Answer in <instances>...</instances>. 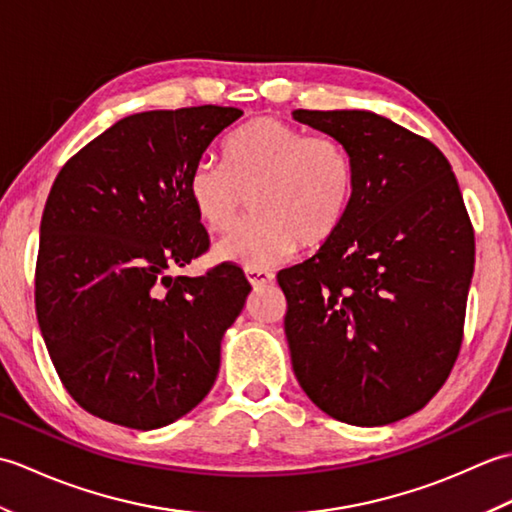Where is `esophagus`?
Here are the masks:
<instances>
[{"mask_svg": "<svg viewBox=\"0 0 512 512\" xmlns=\"http://www.w3.org/2000/svg\"><path fill=\"white\" fill-rule=\"evenodd\" d=\"M246 277L253 288H259V286L270 284V281H273V273H268V270H264V268H246Z\"/></svg>", "mask_w": 512, "mask_h": 512, "instance_id": "esophagus-1", "label": "esophagus"}]
</instances>
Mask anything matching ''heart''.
<instances>
[{
	"instance_id": "1",
	"label": "heart",
	"mask_w": 512,
	"mask_h": 512,
	"mask_svg": "<svg viewBox=\"0 0 512 512\" xmlns=\"http://www.w3.org/2000/svg\"><path fill=\"white\" fill-rule=\"evenodd\" d=\"M224 162L200 160L189 173V198L206 231L231 233L250 195L255 217L217 244L215 255L264 268L299 248L317 250L339 235L356 195V162L332 134L259 116L222 145Z\"/></svg>"
}]
</instances>
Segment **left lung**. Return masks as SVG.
<instances>
[{"label":"left lung","mask_w":512,"mask_h":512,"mask_svg":"<svg viewBox=\"0 0 512 512\" xmlns=\"http://www.w3.org/2000/svg\"><path fill=\"white\" fill-rule=\"evenodd\" d=\"M356 162L343 228L277 275L301 389L328 416L380 427L420 411L458 361L475 233L442 151L365 110H297Z\"/></svg>","instance_id":"obj_1"}]
</instances>
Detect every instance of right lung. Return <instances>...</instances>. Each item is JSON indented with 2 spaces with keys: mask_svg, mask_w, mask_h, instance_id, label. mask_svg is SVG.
Wrapping results in <instances>:
<instances>
[{
  "mask_svg": "<svg viewBox=\"0 0 512 512\" xmlns=\"http://www.w3.org/2000/svg\"><path fill=\"white\" fill-rule=\"evenodd\" d=\"M237 107L132 114L54 178L35 268L39 328L63 387L92 416L158 429L209 394L220 341L250 292L242 268L173 277L209 250L189 173Z\"/></svg>",
  "mask_w": 512,
  "mask_h": 512,
  "instance_id": "1",
  "label": "right lung"
}]
</instances>
